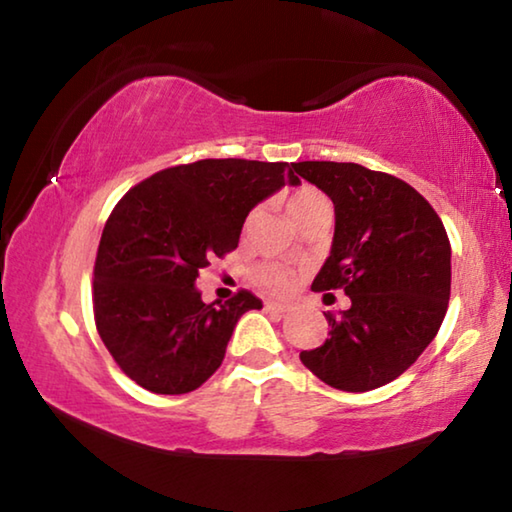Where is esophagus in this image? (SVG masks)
<instances>
[{
    "mask_svg": "<svg viewBox=\"0 0 512 512\" xmlns=\"http://www.w3.org/2000/svg\"><path fill=\"white\" fill-rule=\"evenodd\" d=\"M264 309L268 311V314H287V311H289L291 307H289V305H282V302L266 300V302H264Z\"/></svg>",
    "mask_w": 512,
    "mask_h": 512,
    "instance_id": "1",
    "label": "esophagus"
}]
</instances>
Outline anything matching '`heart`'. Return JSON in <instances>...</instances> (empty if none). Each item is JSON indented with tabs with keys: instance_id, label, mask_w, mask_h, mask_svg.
Here are the masks:
<instances>
[{
	"instance_id": "obj_1",
	"label": "heart",
	"mask_w": 512,
	"mask_h": 512,
	"mask_svg": "<svg viewBox=\"0 0 512 512\" xmlns=\"http://www.w3.org/2000/svg\"><path fill=\"white\" fill-rule=\"evenodd\" d=\"M287 210L291 214V219L300 223L302 219H307V216H311V214L329 210V201L323 194L316 192V189L302 187L296 194L289 196ZM259 282H262L268 291L284 293L293 287V273L287 271V268H280V266H264L262 271H259Z\"/></svg>"
}]
</instances>
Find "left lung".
I'll return each mask as SVG.
<instances>
[{"instance_id":"8db88e82","label":"left lung","mask_w":512,"mask_h":512,"mask_svg":"<svg viewBox=\"0 0 512 512\" xmlns=\"http://www.w3.org/2000/svg\"><path fill=\"white\" fill-rule=\"evenodd\" d=\"M334 203V239L311 289H343L329 339L300 361L327 386L363 393L400 377L447 314L452 248L440 216L404 180L354 162H296Z\"/></svg>"}]
</instances>
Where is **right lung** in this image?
I'll return each instance as SVG.
<instances>
[{"label":"right lung","instance_id":"obj_1","mask_svg":"<svg viewBox=\"0 0 512 512\" xmlns=\"http://www.w3.org/2000/svg\"><path fill=\"white\" fill-rule=\"evenodd\" d=\"M284 185L289 162L198 160L158 171L112 210L94 264V320L112 359L151 393H192L221 366L237 320L262 300H201L196 277L239 246L248 212Z\"/></svg>","mask_w":512,"mask_h":512}]
</instances>
